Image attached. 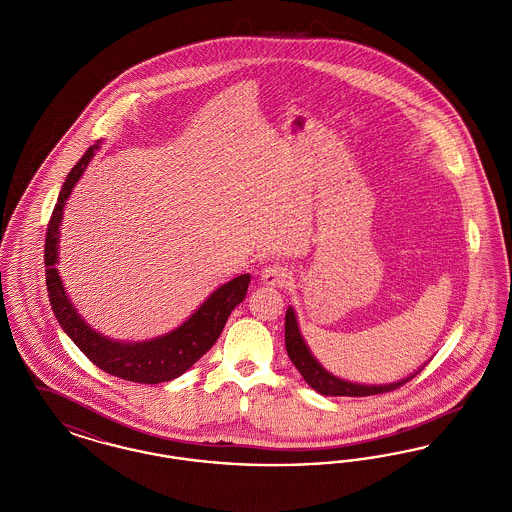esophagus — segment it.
I'll use <instances>...</instances> for the list:
<instances>
[{
  "instance_id": "34e87169",
  "label": "esophagus",
  "mask_w": 512,
  "mask_h": 512,
  "mask_svg": "<svg viewBox=\"0 0 512 512\" xmlns=\"http://www.w3.org/2000/svg\"><path fill=\"white\" fill-rule=\"evenodd\" d=\"M261 282L267 286H276V288H284L292 282V270L284 265H268L261 270Z\"/></svg>"
}]
</instances>
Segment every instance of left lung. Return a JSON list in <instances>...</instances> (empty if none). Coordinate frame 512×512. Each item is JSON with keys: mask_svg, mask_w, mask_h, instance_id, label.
Returning a JSON list of instances; mask_svg holds the SVG:
<instances>
[{"mask_svg": "<svg viewBox=\"0 0 512 512\" xmlns=\"http://www.w3.org/2000/svg\"><path fill=\"white\" fill-rule=\"evenodd\" d=\"M286 351L288 357L292 361L293 366L301 372V376L305 378V382L313 388V390L322 393V395H341V397H366V395H376V393H388V391L397 390L403 384H407L409 380H413L418 372H414L411 376L393 382V384H384V386H363V384H353L347 380H341L338 376L330 374L324 366L318 363L313 357V353L309 351L307 343L303 340L299 326H297V318L293 313L292 307H288L286 311Z\"/></svg>", "mask_w": 512, "mask_h": 512, "instance_id": "obj_1", "label": "left lung"}]
</instances>
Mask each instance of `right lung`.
<instances>
[{
  "mask_svg": "<svg viewBox=\"0 0 512 512\" xmlns=\"http://www.w3.org/2000/svg\"><path fill=\"white\" fill-rule=\"evenodd\" d=\"M98 144L88 147L82 159L67 174V180L59 192L55 209L49 219L46 232V286H48L49 303L59 320L61 328L67 336L78 345V349L94 363L111 376L122 380L138 382V384H161L178 378L190 366L197 363L219 340L220 332L234 311L236 305L244 301L247 286L251 276L242 274L226 284H222L209 295L207 301L195 311L192 317L176 330L155 340L147 341H115L105 338L92 330L82 317L76 313L69 295L65 293L59 270H57V253H59V226L63 219L65 201L73 192L74 184L80 180L82 172L86 171L88 163L96 155Z\"/></svg>",
  "mask_w": 512,
  "mask_h": 512,
  "instance_id": "1",
  "label": "right lung"
}]
</instances>
